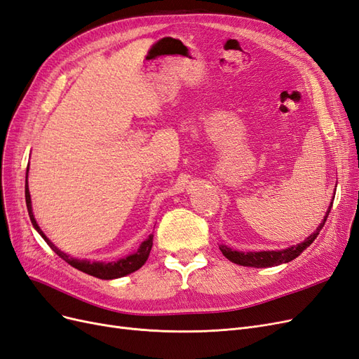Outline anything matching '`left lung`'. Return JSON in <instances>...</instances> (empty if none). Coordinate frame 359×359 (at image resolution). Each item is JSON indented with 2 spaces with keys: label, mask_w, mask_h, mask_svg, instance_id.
Returning <instances> with one entry per match:
<instances>
[{
  "label": "left lung",
  "mask_w": 359,
  "mask_h": 359,
  "mask_svg": "<svg viewBox=\"0 0 359 359\" xmlns=\"http://www.w3.org/2000/svg\"><path fill=\"white\" fill-rule=\"evenodd\" d=\"M331 207H332V203L328 207L325 217H323L322 224L316 228L315 233L310 234L303 243H299V245H297V246L287 248L285 250H277V252L271 250V252H246V253L245 252L233 250V249H229L228 246H224V245L219 246V249H221V252L224 253V255L231 262L245 265V267H257V269H261V267H274V265H280V264L289 262V261L295 259L299 255V253H302L306 248H309L311 243H313V240L319 236L320 229L323 228V225H325L327 217H328V215L331 212Z\"/></svg>",
  "instance_id": "1"
}]
</instances>
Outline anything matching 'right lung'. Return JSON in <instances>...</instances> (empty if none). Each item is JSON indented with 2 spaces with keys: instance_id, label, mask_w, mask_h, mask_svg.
<instances>
[{
  "instance_id": "1",
  "label": "right lung",
  "mask_w": 359,
  "mask_h": 359,
  "mask_svg": "<svg viewBox=\"0 0 359 359\" xmlns=\"http://www.w3.org/2000/svg\"><path fill=\"white\" fill-rule=\"evenodd\" d=\"M25 200H27V209H28V213H29V219H31L34 228L39 231L40 236L46 240V243H48V245L50 246V249L56 253L57 257L62 258L65 262L70 264L72 267H74V269H77L80 271H83V273L90 274V276H94V277H98V279H104V280L118 279V277H123V276L130 274V273H134L140 267H143L144 262L149 258L150 249H152V245H154V236H149V238L142 243L140 249H138L134 253V255L122 258L119 261H113V262H90V261H86V259H76V258L68 257L67 253L61 252L48 237L43 234V231L37 225V221H36V219H34L32 207H31V195H29V189H28V172H27V183H25Z\"/></svg>"
}]
</instances>
